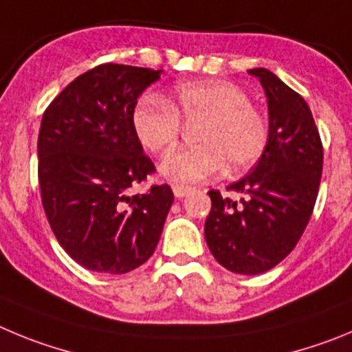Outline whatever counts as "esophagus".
I'll return each mask as SVG.
<instances>
[{"label": "esophagus", "mask_w": 352, "mask_h": 352, "mask_svg": "<svg viewBox=\"0 0 352 352\" xmlns=\"http://www.w3.org/2000/svg\"><path fill=\"white\" fill-rule=\"evenodd\" d=\"M189 191H191V188H188V186H173V195H175L177 198H184Z\"/></svg>", "instance_id": "obj_1"}]
</instances>
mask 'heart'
<instances>
[{
    "label": "heart",
    "instance_id": "1",
    "mask_svg": "<svg viewBox=\"0 0 352 352\" xmlns=\"http://www.w3.org/2000/svg\"><path fill=\"white\" fill-rule=\"evenodd\" d=\"M180 119L199 122L195 131L198 145L177 151L161 163L160 173L173 184L208 179L224 163L230 173H240L251 168L267 148V119L233 82H184L166 100L144 98L133 110L131 126L145 151L163 154L179 142Z\"/></svg>",
    "mask_w": 352,
    "mask_h": 352
}]
</instances>
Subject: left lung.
Here are the masks:
<instances>
[{
    "mask_svg": "<svg viewBox=\"0 0 352 352\" xmlns=\"http://www.w3.org/2000/svg\"><path fill=\"white\" fill-rule=\"evenodd\" d=\"M268 103V144L249 175L233 182L240 204L210 189L205 240L230 272L258 275L283 261L303 235L318 198L322 144L314 117L298 93L270 69H249Z\"/></svg>",
    "mask_w": 352,
    "mask_h": 352,
    "instance_id": "1",
    "label": "left lung"
}]
</instances>
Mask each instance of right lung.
Segmentation results:
<instances>
[{
    "mask_svg": "<svg viewBox=\"0 0 352 352\" xmlns=\"http://www.w3.org/2000/svg\"><path fill=\"white\" fill-rule=\"evenodd\" d=\"M161 69L100 65L69 82L42 117L38 182L54 235L78 265L128 274L160 242L173 204L168 184L129 188L156 172L133 131L138 96Z\"/></svg>",
    "mask_w": 352,
    "mask_h": 352,
    "instance_id": "right-lung-1",
    "label": "right lung"
}]
</instances>
